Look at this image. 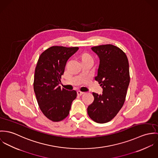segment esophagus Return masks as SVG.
<instances>
[{"mask_svg": "<svg viewBox=\"0 0 158 158\" xmlns=\"http://www.w3.org/2000/svg\"><path fill=\"white\" fill-rule=\"evenodd\" d=\"M77 94L78 96H81L83 94H84V92H82V91H77Z\"/></svg>", "mask_w": 158, "mask_h": 158, "instance_id": "1", "label": "esophagus"}]
</instances>
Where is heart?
<instances>
[{
	"label": "heart",
	"instance_id": "1",
	"mask_svg": "<svg viewBox=\"0 0 158 158\" xmlns=\"http://www.w3.org/2000/svg\"><path fill=\"white\" fill-rule=\"evenodd\" d=\"M82 59H92L91 57L88 54H84L83 56H82Z\"/></svg>",
	"mask_w": 158,
	"mask_h": 158
}]
</instances>
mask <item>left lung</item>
<instances>
[{
	"instance_id": "8db88e82",
	"label": "left lung",
	"mask_w": 158,
	"mask_h": 158,
	"mask_svg": "<svg viewBox=\"0 0 158 158\" xmlns=\"http://www.w3.org/2000/svg\"><path fill=\"white\" fill-rule=\"evenodd\" d=\"M100 64L95 80L103 88L102 94L93 93V102L88 106L89 117L94 122L103 123L112 120L125 101L130 83L129 64L125 53L111 45L93 47Z\"/></svg>"
}]
</instances>
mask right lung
Masks as SVG:
<instances>
[{"instance_id":"obj_1","label":"right lung","mask_w":158,"mask_h":158,"mask_svg":"<svg viewBox=\"0 0 158 158\" xmlns=\"http://www.w3.org/2000/svg\"><path fill=\"white\" fill-rule=\"evenodd\" d=\"M79 48L53 46L42 53L37 60L33 87L43 114L53 122L64 119L70 113L71 103L77 96L75 90L59 86L66 63Z\"/></svg>"}]
</instances>
